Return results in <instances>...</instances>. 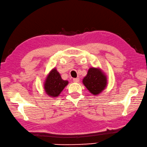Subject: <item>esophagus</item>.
Segmentation results:
<instances>
[{
    "instance_id": "obj_1",
    "label": "esophagus",
    "mask_w": 147,
    "mask_h": 147,
    "mask_svg": "<svg viewBox=\"0 0 147 147\" xmlns=\"http://www.w3.org/2000/svg\"><path fill=\"white\" fill-rule=\"evenodd\" d=\"M73 81L74 83H78L80 81V78H74L73 80Z\"/></svg>"
}]
</instances>
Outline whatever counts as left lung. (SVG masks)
<instances>
[{"label":"left lung","mask_w":147,"mask_h":147,"mask_svg":"<svg viewBox=\"0 0 147 147\" xmlns=\"http://www.w3.org/2000/svg\"><path fill=\"white\" fill-rule=\"evenodd\" d=\"M107 77L100 67H90L83 83L92 94L98 95L107 86Z\"/></svg>","instance_id":"8db88e82"}]
</instances>
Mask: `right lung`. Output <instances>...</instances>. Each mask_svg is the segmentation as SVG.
<instances>
[{
    "label": "right lung",
    "instance_id": "right-lung-1",
    "mask_svg": "<svg viewBox=\"0 0 147 147\" xmlns=\"http://www.w3.org/2000/svg\"><path fill=\"white\" fill-rule=\"evenodd\" d=\"M68 83V81L62 80L59 72L56 67H54L48 74L45 80V91L50 97L56 98L60 95Z\"/></svg>",
    "mask_w": 147,
    "mask_h": 147
}]
</instances>
